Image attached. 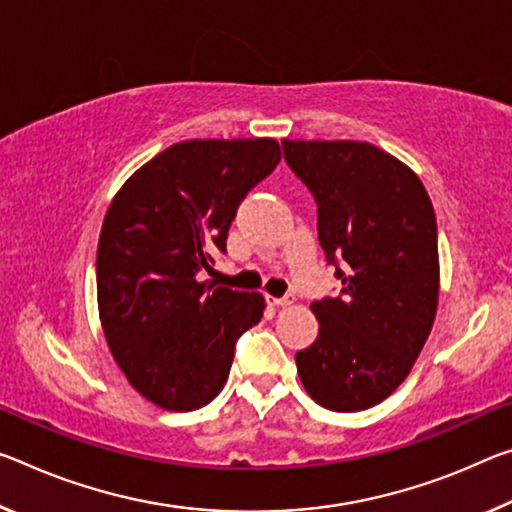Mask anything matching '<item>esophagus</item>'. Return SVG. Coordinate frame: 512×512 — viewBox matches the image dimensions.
Returning a JSON list of instances; mask_svg holds the SVG:
<instances>
[{
    "label": "esophagus",
    "instance_id": "1",
    "mask_svg": "<svg viewBox=\"0 0 512 512\" xmlns=\"http://www.w3.org/2000/svg\"><path fill=\"white\" fill-rule=\"evenodd\" d=\"M266 300H269L271 305H278V307L294 303V298H291V296H280V298H278V296H266Z\"/></svg>",
    "mask_w": 512,
    "mask_h": 512
}]
</instances>
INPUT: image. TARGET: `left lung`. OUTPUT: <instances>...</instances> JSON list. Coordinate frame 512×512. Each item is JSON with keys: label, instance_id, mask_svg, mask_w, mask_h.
I'll use <instances>...</instances> for the list:
<instances>
[{"label": "left lung", "instance_id": "obj_1", "mask_svg": "<svg viewBox=\"0 0 512 512\" xmlns=\"http://www.w3.org/2000/svg\"><path fill=\"white\" fill-rule=\"evenodd\" d=\"M316 202L319 243L342 294L312 303L319 337L296 353L300 383L335 412L387 399L431 335L440 259L431 198L412 170L362 141H282Z\"/></svg>", "mask_w": 512, "mask_h": 512}]
</instances>
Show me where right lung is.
Returning a JSON list of instances; mask_svg holds the SVG:
<instances>
[{"mask_svg":"<svg viewBox=\"0 0 512 512\" xmlns=\"http://www.w3.org/2000/svg\"><path fill=\"white\" fill-rule=\"evenodd\" d=\"M273 139H193L129 177L97 243V307L113 360L145 399L196 410L221 392L262 294L202 282L248 191L273 173Z\"/></svg>","mask_w":512,"mask_h":512,"instance_id":"1","label":"right lung"}]
</instances>
